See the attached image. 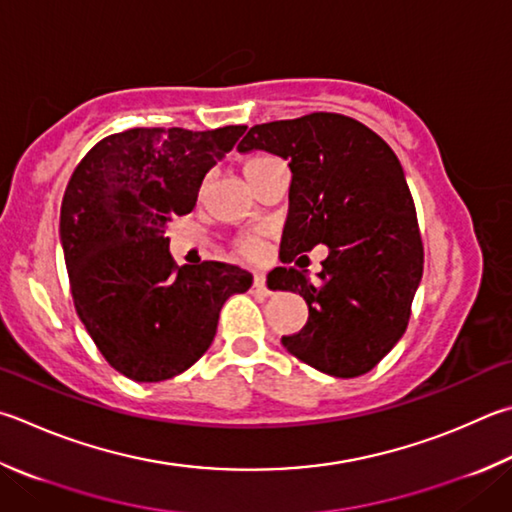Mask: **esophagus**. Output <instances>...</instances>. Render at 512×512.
<instances>
[{"instance_id": "obj_1", "label": "esophagus", "mask_w": 512, "mask_h": 512, "mask_svg": "<svg viewBox=\"0 0 512 512\" xmlns=\"http://www.w3.org/2000/svg\"><path fill=\"white\" fill-rule=\"evenodd\" d=\"M253 288L257 293L262 295H271V288L266 286V277L262 273H255V280H253Z\"/></svg>"}]
</instances>
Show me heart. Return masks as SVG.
I'll return each instance as SVG.
<instances>
[{
	"label": "heart",
	"mask_w": 512,
	"mask_h": 512,
	"mask_svg": "<svg viewBox=\"0 0 512 512\" xmlns=\"http://www.w3.org/2000/svg\"><path fill=\"white\" fill-rule=\"evenodd\" d=\"M271 161V156H253V159H248L246 163H244V174H246V179L250 174H255L259 167H262L264 163H268ZM244 253L246 255H259V244L257 241H253V239H248V241H244Z\"/></svg>",
	"instance_id": "heart-1"
}]
</instances>
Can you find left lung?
Segmentation results:
<instances>
[{
  "label": "left lung",
  "mask_w": 512,
  "mask_h": 512,
  "mask_svg": "<svg viewBox=\"0 0 512 512\" xmlns=\"http://www.w3.org/2000/svg\"><path fill=\"white\" fill-rule=\"evenodd\" d=\"M237 150L271 152L291 167L282 262L329 246L320 282L293 266L271 273L273 291L300 293L309 304V322L282 345L329 376L367 374L403 338L423 277L401 161L369 127L327 111L250 127Z\"/></svg>",
  "instance_id": "8db88e82"
}]
</instances>
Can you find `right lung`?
Segmentation results:
<instances>
[{
    "mask_svg": "<svg viewBox=\"0 0 512 512\" xmlns=\"http://www.w3.org/2000/svg\"><path fill=\"white\" fill-rule=\"evenodd\" d=\"M244 132L134 127L102 138L71 174L60 241L73 304L105 360L136 383L192 367L215 340L221 306L253 284L224 262L179 268L165 237Z\"/></svg>",
    "mask_w": 512,
    "mask_h": 512,
    "instance_id": "add662e5",
    "label": "right lung"
}]
</instances>
